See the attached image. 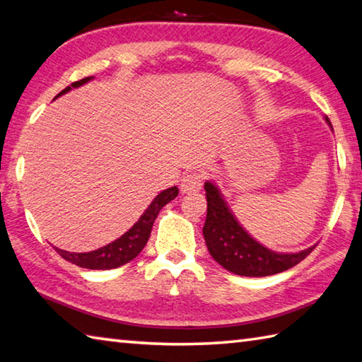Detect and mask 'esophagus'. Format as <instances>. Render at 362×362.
<instances>
[{"mask_svg":"<svg viewBox=\"0 0 362 362\" xmlns=\"http://www.w3.org/2000/svg\"><path fill=\"white\" fill-rule=\"evenodd\" d=\"M204 185V174L199 173V170H193V173H188L185 177L182 179V192L183 193H192V192H198Z\"/></svg>","mask_w":362,"mask_h":362,"instance_id":"obj_1","label":"esophagus"}]
</instances>
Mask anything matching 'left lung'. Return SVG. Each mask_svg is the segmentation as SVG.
Here are the masks:
<instances>
[{
    "label": "left lung",
    "instance_id": "1",
    "mask_svg": "<svg viewBox=\"0 0 362 362\" xmlns=\"http://www.w3.org/2000/svg\"><path fill=\"white\" fill-rule=\"evenodd\" d=\"M326 122L331 124L329 118ZM207 198V216L202 234L212 258L226 271L244 277H267L280 274L312 253L308 247L298 253H277L261 245L239 225L225 199L212 182L204 185Z\"/></svg>",
    "mask_w": 362,
    "mask_h": 362
}]
</instances>
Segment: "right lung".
<instances>
[{
	"label": "right lung",
	"instance_id": "obj_1",
	"mask_svg": "<svg viewBox=\"0 0 362 362\" xmlns=\"http://www.w3.org/2000/svg\"><path fill=\"white\" fill-rule=\"evenodd\" d=\"M91 78L93 77H85L82 81L71 83L69 87L60 91L55 98L64 95L66 91L72 88L81 87V85L87 83L88 81H91ZM177 194H179V188L177 187H170L168 189H164V192H161L153 199V202L150 204L146 212L141 215V218L137 220V223H134L133 228L128 229L122 238L110 242L107 245L93 250V252H88V253H71V252H64V250H60V248H55V250L62 258L83 269L106 271V269H115L127 264V262L134 259L136 256L142 252V248L146 247L147 240L150 238V233H152L153 221L156 220V216H158L160 210L166 206L168 202L173 201Z\"/></svg>",
	"mask_w": 362,
	"mask_h": 362
}]
</instances>
